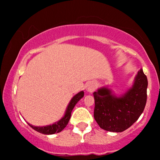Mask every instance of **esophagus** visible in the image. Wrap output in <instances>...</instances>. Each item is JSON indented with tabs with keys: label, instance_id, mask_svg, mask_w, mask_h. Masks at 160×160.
<instances>
[{
	"label": "esophagus",
	"instance_id": "34e87169",
	"mask_svg": "<svg viewBox=\"0 0 160 160\" xmlns=\"http://www.w3.org/2000/svg\"><path fill=\"white\" fill-rule=\"evenodd\" d=\"M96 89V86L95 84H94V83H89V84H88V86H87V91L89 92H93Z\"/></svg>",
	"mask_w": 160,
	"mask_h": 160
}]
</instances>
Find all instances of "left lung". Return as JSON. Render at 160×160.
<instances>
[{
    "label": "left lung",
    "mask_w": 160,
    "mask_h": 160,
    "mask_svg": "<svg viewBox=\"0 0 160 160\" xmlns=\"http://www.w3.org/2000/svg\"><path fill=\"white\" fill-rule=\"evenodd\" d=\"M147 87V77L141 69L132 87L120 97L113 95L107 87L95 92L94 118L100 128L110 132H121L132 126L146 106Z\"/></svg>",
    "instance_id": "obj_1"
}]
</instances>
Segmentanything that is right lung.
Returning <instances> with one entry per match:
<instances>
[{"mask_svg":"<svg viewBox=\"0 0 160 160\" xmlns=\"http://www.w3.org/2000/svg\"><path fill=\"white\" fill-rule=\"evenodd\" d=\"M84 92L83 91L80 92L78 94L73 97L71 101H70L68 106L67 107L66 111H65V113L62 119L60 120H59L58 122H55L53 124H50V125H47V126H44V127H36L32 125L29 123L28 125L31 127V128L35 130L37 132L42 133V134L44 135H52L54 134V133H58L62 131L63 129H64L65 127L67 126L68 123L70 118H71V112L72 110H73L74 106H76V104L79 101V100L82 99V98L84 97Z\"/></svg>","mask_w":160,"mask_h":160,"instance_id":"right-lung-1","label":"right lung"}]
</instances>
